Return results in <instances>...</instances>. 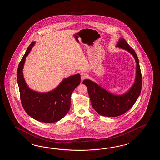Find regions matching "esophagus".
I'll use <instances>...</instances> for the list:
<instances>
[{
  "label": "esophagus",
  "instance_id": "1",
  "mask_svg": "<svg viewBox=\"0 0 160 160\" xmlns=\"http://www.w3.org/2000/svg\"><path fill=\"white\" fill-rule=\"evenodd\" d=\"M81 80L82 81L87 78V75H86V74H85V72H81Z\"/></svg>",
  "mask_w": 160,
  "mask_h": 160
}]
</instances>
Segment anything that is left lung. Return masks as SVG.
Returning a JSON list of instances; mask_svg holds the SVG:
<instances>
[{"label":"left lung","instance_id":"obj_1","mask_svg":"<svg viewBox=\"0 0 160 160\" xmlns=\"http://www.w3.org/2000/svg\"><path fill=\"white\" fill-rule=\"evenodd\" d=\"M116 47L129 52L136 61V78L129 90L121 95H116L91 80L85 79L83 81V84L88 88L92 108L99 115L110 117H118L128 112L138 98L142 88V75L135 51L123 38L119 39Z\"/></svg>","mask_w":160,"mask_h":160}]
</instances>
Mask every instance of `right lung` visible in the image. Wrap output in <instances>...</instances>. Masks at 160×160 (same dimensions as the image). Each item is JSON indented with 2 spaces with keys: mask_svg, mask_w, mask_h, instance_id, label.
Returning a JSON list of instances; mask_svg holds the SVG:
<instances>
[{
  "mask_svg": "<svg viewBox=\"0 0 160 160\" xmlns=\"http://www.w3.org/2000/svg\"><path fill=\"white\" fill-rule=\"evenodd\" d=\"M32 42L27 48L18 68V83L21 102L27 114L39 122L53 123L63 118L70 108L72 92L80 83L79 74L63 79L58 86L50 92H39L27 86L23 74L26 58L35 44Z\"/></svg>",
  "mask_w": 160,
  "mask_h": 160,
  "instance_id": "add662e5",
  "label": "right lung"
}]
</instances>
